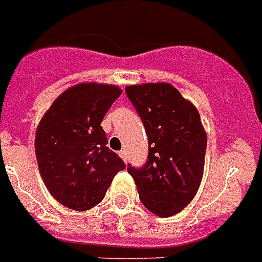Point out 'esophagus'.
<instances>
[{"label": "esophagus", "instance_id": "obj_1", "mask_svg": "<svg viewBox=\"0 0 262 262\" xmlns=\"http://www.w3.org/2000/svg\"><path fill=\"white\" fill-rule=\"evenodd\" d=\"M118 155H120V157H121V159H122V160H124V161H126V160H127L126 152H125V150H121V152L118 153Z\"/></svg>", "mask_w": 262, "mask_h": 262}]
</instances>
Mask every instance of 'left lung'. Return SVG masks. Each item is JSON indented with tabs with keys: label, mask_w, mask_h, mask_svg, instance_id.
Masks as SVG:
<instances>
[{
	"label": "left lung",
	"mask_w": 262,
	"mask_h": 262,
	"mask_svg": "<svg viewBox=\"0 0 262 262\" xmlns=\"http://www.w3.org/2000/svg\"><path fill=\"white\" fill-rule=\"evenodd\" d=\"M141 117L149 153L142 168L127 167L142 205L157 216L180 212L196 195L205 169L207 135L196 107L169 83L125 89Z\"/></svg>",
	"instance_id": "8db88e82"
}]
</instances>
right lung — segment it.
Segmentation results:
<instances>
[{
	"instance_id": "right-lung-1",
	"label": "right lung",
	"mask_w": 262,
	"mask_h": 262,
	"mask_svg": "<svg viewBox=\"0 0 262 262\" xmlns=\"http://www.w3.org/2000/svg\"><path fill=\"white\" fill-rule=\"evenodd\" d=\"M122 94L118 86L79 83L63 91L44 113L35 152L42 182L60 205L86 211L105 198L125 163L109 149L101 122Z\"/></svg>"
}]
</instances>
